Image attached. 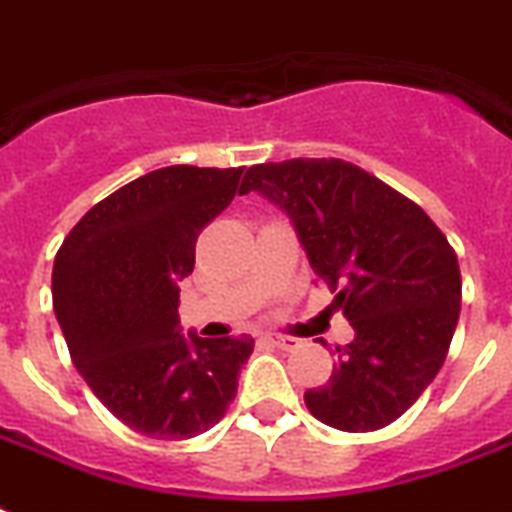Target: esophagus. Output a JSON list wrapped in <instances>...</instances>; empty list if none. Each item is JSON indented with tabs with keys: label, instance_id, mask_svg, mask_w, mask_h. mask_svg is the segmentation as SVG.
Wrapping results in <instances>:
<instances>
[{
	"label": "esophagus",
	"instance_id": "1",
	"mask_svg": "<svg viewBox=\"0 0 512 512\" xmlns=\"http://www.w3.org/2000/svg\"><path fill=\"white\" fill-rule=\"evenodd\" d=\"M265 339H268L270 344H276L278 350H294L299 344V339H294V336H284V334H265Z\"/></svg>",
	"mask_w": 512,
	"mask_h": 512
}]
</instances>
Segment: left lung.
Listing matches in <instances>:
<instances>
[{
  "label": "left lung",
  "mask_w": 512,
  "mask_h": 512,
  "mask_svg": "<svg viewBox=\"0 0 512 512\" xmlns=\"http://www.w3.org/2000/svg\"><path fill=\"white\" fill-rule=\"evenodd\" d=\"M257 191L294 226L310 268L355 328L307 410L339 431L397 421L442 368L460 315V268L421 207L352 162L297 157L252 165Z\"/></svg>",
  "instance_id": "1"
}]
</instances>
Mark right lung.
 I'll use <instances>...</instances> for the list:
<instances>
[{
    "label": "right lung",
    "mask_w": 512,
    "mask_h": 512,
    "mask_svg": "<svg viewBox=\"0 0 512 512\" xmlns=\"http://www.w3.org/2000/svg\"><path fill=\"white\" fill-rule=\"evenodd\" d=\"M242 170H152L91 207L54 257V315L73 365L144 436L213 429L255 347L249 336L181 334L178 321L199 231L231 205Z\"/></svg>",
    "instance_id": "1"
}]
</instances>
